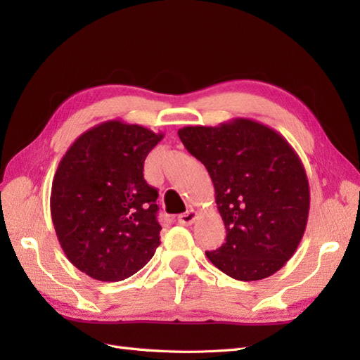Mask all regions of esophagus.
<instances>
[{"mask_svg": "<svg viewBox=\"0 0 360 360\" xmlns=\"http://www.w3.org/2000/svg\"><path fill=\"white\" fill-rule=\"evenodd\" d=\"M195 219H197V212L191 209L186 213H183V214L179 216V224L188 226V225H192L195 222Z\"/></svg>", "mask_w": 360, "mask_h": 360, "instance_id": "esophagus-1", "label": "esophagus"}]
</instances>
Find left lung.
Instances as JSON below:
<instances>
[{
  "label": "left lung",
  "instance_id": "8db88e82",
  "mask_svg": "<svg viewBox=\"0 0 360 360\" xmlns=\"http://www.w3.org/2000/svg\"><path fill=\"white\" fill-rule=\"evenodd\" d=\"M183 146L210 174L226 230L207 258L237 281H258L296 252L309 214V183L288 141L250 118L186 126Z\"/></svg>",
  "mask_w": 360,
  "mask_h": 360
}]
</instances>
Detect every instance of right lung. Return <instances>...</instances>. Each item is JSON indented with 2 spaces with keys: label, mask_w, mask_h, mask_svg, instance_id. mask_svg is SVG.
I'll return each mask as SVG.
<instances>
[{
  "label": "right lung",
  "mask_w": 360,
  "mask_h": 360,
  "mask_svg": "<svg viewBox=\"0 0 360 360\" xmlns=\"http://www.w3.org/2000/svg\"><path fill=\"white\" fill-rule=\"evenodd\" d=\"M163 134L110 120L84 132L58 163L51 216L70 263L93 279L117 282L143 269L160 245L159 193L144 160Z\"/></svg>",
  "instance_id": "1"
}]
</instances>
